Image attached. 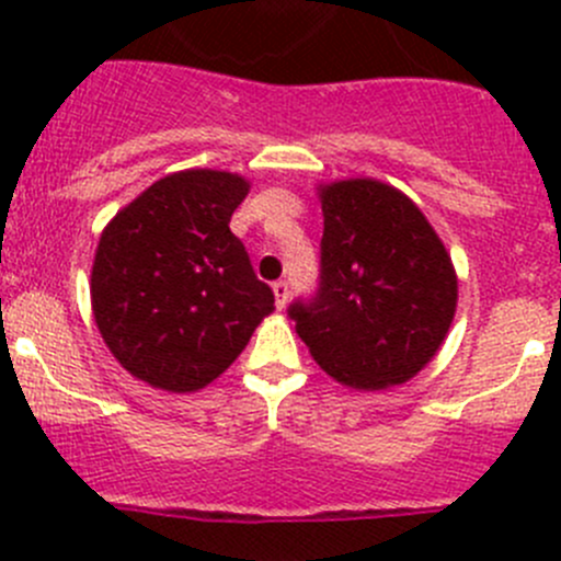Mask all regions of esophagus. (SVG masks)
Masks as SVG:
<instances>
[{
	"label": "esophagus",
	"instance_id": "obj_1",
	"mask_svg": "<svg viewBox=\"0 0 561 561\" xmlns=\"http://www.w3.org/2000/svg\"><path fill=\"white\" fill-rule=\"evenodd\" d=\"M274 296H276V307H279V309H285L287 298H290V285H287L285 279L274 282Z\"/></svg>",
	"mask_w": 561,
	"mask_h": 561
}]
</instances>
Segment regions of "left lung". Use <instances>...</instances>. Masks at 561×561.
Returning a JSON list of instances; mask_svg holds the SVG:
<instances>
[{
    "label": "left lung",
    "instance_id": "1",
    "mask_svg": "<svg viewBox=\"0 0 561 561\" xmlns=\"http://www.w3.org/2000/svg\"><path fill=\"white\" fill-rule=\"evenodd\" d=\"M320 285L287 314L336 382L380 390L437 355L456 314L450 254L421 208L375 179L320 186Z\"/></svg>",
    "mask_w": 561,
    "mask_h": 561
}]
</instances>
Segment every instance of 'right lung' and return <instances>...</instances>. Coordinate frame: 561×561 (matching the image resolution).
I'll list each match as a JSON object with an SVG mask.
<instances>
[{"label":"right lung","instance_id":"1","mask_svg":"<svg viewBox=\"0 0 561 561\" xmlns=\"http://www.w3.org/2000/svg\"><path fill=\"white\" fill-rule=\"evenodd\" d=\"M247 192L249 181L236 173H171L100 236L94 322L113 358L151 388H206L274 312V290L254 276L244 244L230 233Z\"/></svg>","mask_w":561,"mask_h":561}]
</instances>
